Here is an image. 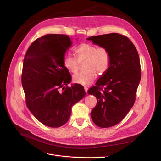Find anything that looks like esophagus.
I'll return each mask as SVG.
<instances>
[{
  "mask_svg": "<svg viewBox=\"0 0 161 161\" xmlns=\"http://www.w3.org/2000/svg\"><path fill=\"white\" fill-rule=\"evenodd\" d=\"M85 91L86 92H87V91H88V89H87L86 87H85Z\"/></svg>",
  "mask_w": 161,
  "mask_h": 161,
  "instance_id": "obj_1",
  "label": "esophagus"
}]
</instances>
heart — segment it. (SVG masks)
<instances>
[{"mask_svg": "<svg viewBox=\"0 0 161 161\" xmlns=\"http://www.w3.org/2000/svg\"><path fill=\"white\" fill-rule=\"evenodd\" d=\"M76 58L66 56L63 62L65 69L72 73L79 70L80 63L85 61V72L78 73L73 76V81L76 84L88 86L96 78V72L102 75L108 70L111 56L109 50L105 47H97L91 43H81L75 50Z\"/></svg>", "mask_w": 161, "mask_h": 161, "instance_id": "1", "label": "heart"}]
</instances>
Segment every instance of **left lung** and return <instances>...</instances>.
I'll use <instances>...</instances> for the list:
<instances>
[{"mask_svg":"<svg viewBox=\"0 0 161 161\" xmlns=\"http://www.w3.org/2000/svg\"><path fill=\"white\" fill-rule=\"evenodd\" d=\"M86 40L107 48L110 53L108 70L88 93L97 100L91 113L92 120L100 128L111 127L119 123L134 105L141 79L138 53L132 42L119 33L92 36Z\"/></svg>","mask_w":161,"mask_h":161,"instance_id":"left-lung-1","label":"left lung"}]
</instances>
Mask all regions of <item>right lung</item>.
I'll return each instance as SVG.
<instances>
[{
    "mask_svg": "<svg viewBox=\"0 0 161 161\" xmlns=\"http://www.w3.org/2000/svg\"><path fill=\"white\" fill-rule=\"evenodd\" d=\"M72 44L66 35L48 34L31 43L23 60L21 82L27 106L38 121L48 127L65 124L72 107L86 94L80 85L66 86L72 78L63 62Z\"/></svg>",
    "mask_w": 161,
    "mask_h": 161,
    "instance_id": "obj_1",
    "label": "right lung"
}]
</instances>
